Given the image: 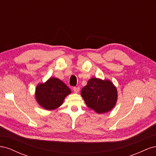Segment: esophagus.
Segmentation results:
<instances>
[{"mask_svg": "<svg viewBox=\"0 0 156 156\" xmlns=\"http://www.w3.org/2000/svg\"><path fill=\"white\" fill-rule=\"evenodd\" d=\"M79 90H80L79 87H74L73 88V91L75 93H79Z\"/></svg>", "mask_w": 156, "mask_h": 156, "instance_id": "1", "label": "esophagus"}]
</instances>
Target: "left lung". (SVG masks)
Masks as SVG:
<instances>
[{"mask_svg":"<svg viewBox=\"0 0 156 156\" xmlns=\"http://www.w3.org/2000/svg\"><path fill=\"white\" fill-rule=\"evenodd\" d=\"M87 105L99 114L110 111L118 100L116 87L110 80L93 77L81 92Z\"/></svg>","mask_w":156,"mask_h":156,"instance_id":"1","label":"left lung"}]
</instances>
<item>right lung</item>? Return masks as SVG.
Here are the masks:
<instances>
[{"label": "right lung", "mask_w": 156, "mask_h": 156, "mask_svg": "<svg viewBox=\"0 0 156 156\" xmlns=\"http://www.w3.org/2000/svg\"><path fill=\"white\" fill-rule=\"evenodd\" d=\"M71 90L61 80L51 77L44 83L36 86L35 98L37 103L45 110L52 111L62 105Z\"/></svg>", "instance_id": "1"}]
</instances>
